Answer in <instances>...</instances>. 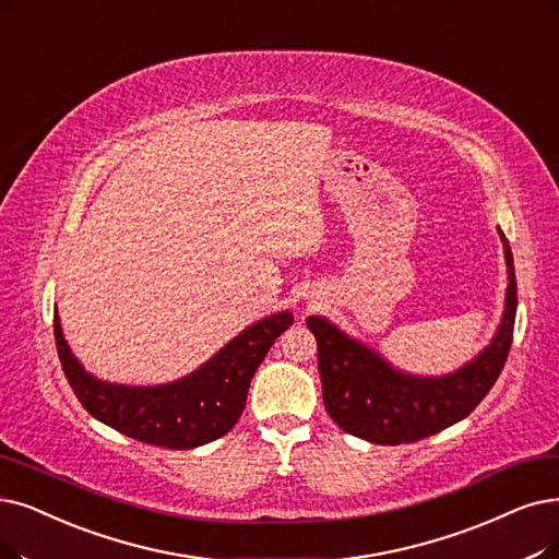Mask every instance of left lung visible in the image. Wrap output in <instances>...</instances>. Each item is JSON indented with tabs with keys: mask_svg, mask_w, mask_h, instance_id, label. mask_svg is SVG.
Here are the masks:
<instances>
[{
	"mask_svg": "<svg viewBox=\"0 0 559 559\" xmlns=\"http://www.w3.org/2000/svg\"><path fill=\"white\" fill-rule=\"evenodd\" d=\"M500 238L509 280L502 321L490 344L454 373L438 378L404 373L330 321L307 319L319 348L323 404L340 429L376 444L417 442L452 427L479 406L507 362L519 305L511 248L502 231Z\"/></svg>",
	"mask_w": 559,
	"mask_h": 559,
	"instance_id": "8db88e82",
	"label": "left lung"
}]
</instances>
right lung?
I'll list each match as a JSON object with an SVG mask.
<instances>
[{"label": "right lung", "instance_id": "right-lung-1", "mask_svg": "<svg viewBox=\"0 0 559 559\" xmlns=\"http://www.w3.org/2000/svg\"><path fill=\"white\" fill-rule=\"evenodd\" d=\"M292 323V311L267 317L242 330L190 376L155 388L105 383L84 371L63 340L57 314L55 340L61 369L88 415L155 448L192 450L231 431L248 401L254 371Z\"/></svg>", "mask_w": 559, "mask_h": 559}]
</instances>
